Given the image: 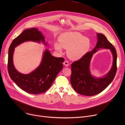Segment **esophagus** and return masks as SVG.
Here are the masks:
<instances>
[{
  "label": "esophagus",
  "instance_id": "esophagus-1",
  "mask_svg": "<svg viewBox=\"0 0 125 125\" xmlns=\"http://www.w3.org/2000/svg\"><path fill=\"white\" fill-rule=\"evenodd\" d=\"M63 64H64L65 66H66V67H68V66L69 65V63L68 61H66V60H65V61L63 62Z\"/></svg>",
  "mask_w": 125,
  "mask_h": 125
}]
</instances>
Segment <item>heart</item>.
I'll list each match as a JSON object with an SVG mask.
<instances>
[{
	"instance_id": "b5f03b06",
	"label": "heart",
	"mask_w": 125,
	"mask_h": 125,
	"mask_svg": "<svg viewBox=\"0 0 125 125\" xmlns=\"http://www.w3.org/2000/svg\"><path fill=\"white\" fill-rule=\"evenodd\" d=\"M59 42H55V49L59 52H62V47L67 49L68 57L73 60H78L84 56L91 46L90 40L78 32L63 33L59 38Z\"/></svg>"
}]
</instances>
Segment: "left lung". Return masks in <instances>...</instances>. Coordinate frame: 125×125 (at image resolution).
Here are the masks:
<instances>
[{
    "mask_svg": "<svg viewBox=\"0 0 125 125\" xmlns=\"http://www.w3.org/2000/svg\"><path fill=\"white\" fill-rule=\"evenodd\" d=\"M98 41L95 48L78 61L71 64V83L74 90L78 94L86 96L97 94L107 87L113 80L117 72V52L115 48L103 34L97 33ZM99 48L110 49L114 56V63L110 72L104 77H93L89 71L91 58Z\"/></svg>",
    "mask_w": 125,
    "mask_h": 125,
    "instance_id": "8db88e82",
    "label": "left lung"
}]
</instances>
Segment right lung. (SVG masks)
<instances>
[{
    "label": "right lung",
    "mask_w": 125,
    "mask_h": 125,
    "mask_svg": "<svg viewBox=\"0 0 125 125\" xmlns=\"http://www.w3.org/2000/svg\"><path fill=\"white\" fill-rule=\"evenodd\" d=\"M28 41L45 42L43 36L36 28H32L24 31L12 41L9 47L8 71L11 79L22 90L31 94H40L46 92L51 86L63 68L64 59L52 56L49 50L46 49L43 53L42 62L37 69L27 75L18 72L13 63L14 48Z\"/></svg>",
    "instance_id": "right-lung-1"
}]
</instances>
